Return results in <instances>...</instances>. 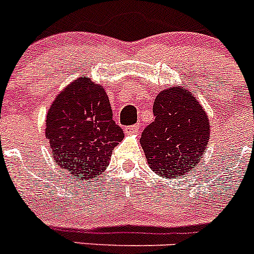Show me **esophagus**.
<instances>
[{
	"label": "esophagus",
	"instance_id": "34e87169",
	"mask_svg": "<svg viewBox=\"0 0 254 254\" xmlns=\"http://www.w3.org/2000/svg\"><path fill=\"white\" fill-rule=\"evenodd\" d=\"M140 131V126L138 125H132V126H128V127H126V133H137V132Z\"/></svg>",
	"mask_w": 254,
	"mask_h": 254
}]
</instances>
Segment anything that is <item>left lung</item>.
Listing matches in <instances>:
<instances>
[{"label":"left lung","mask_w":254,"mask_h":254,"mask_svg":"<svg viewBox=\"0 0 254 254\" xmlns=\"http://www.w3.org/2000/svg\"><path fill=\"white\" fill-rule=\"evenodd\" d=\"M155 121L141 133L147 164L164 178L190 170L208 143L210 125L202 105L185 87L161 91L152 107Z\"/></svg>","instance_id":"obj_1"}]
</instances>
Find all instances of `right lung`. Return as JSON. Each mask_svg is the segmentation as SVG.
Instances as JSON below:
<instances>
[{
    "mask_svg": "<svg viewBox=\"0 0 254 254\" xmlns=\"http://www.w3.org/2000/svg\"><path fill=\"white\" fill-rule=\"evenodd\" d=\"M52 155L69 177L95 178L109 165L112 150L125 137L113 121L104 87L86 76L57 95L47 114Z\"/></svg>",
    "mask_w": 254,
    "mask_h": 254,
    "instance_id": "add662e5",
    "label": "right lung"
}]
</instances>
